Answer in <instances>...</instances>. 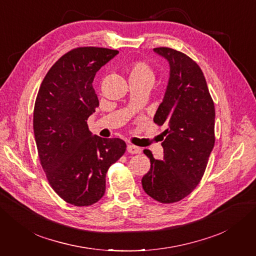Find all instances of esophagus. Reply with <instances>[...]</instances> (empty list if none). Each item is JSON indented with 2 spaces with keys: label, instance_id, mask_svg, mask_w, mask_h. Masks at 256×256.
I'll return each mask as SVG.
<instances>
[{
  "label": "esophagus",
  "instance_id": "esophagus-1",
  "mask_svg": "<svg viewBox=\"0 0 256 256\" xmlns=\"http://www.w3.org/2000/svg\"><path fill=\"white\" fill-rule=\"evenodd\" d=\"M127 150H128V152L134 154H140L142 152V148L138 146H136V145H128Z\"/></svg>",
  "mask_w": 256,
  "mask_h": 256
}]
</instances>
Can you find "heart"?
<instances>
[{"label":"heart","instance_id":"1","mask_svg":"<svg viewBox=\"0 0 256 256\" xmlns=\"http://www.w3.org/2000/svg\"><path fill=\"white\" fill-rule=\"evenodd\" d=\"M128 74L129 80L130 79H136V80H147V81H154V74L152 67L142 60L134 62L130 65L128 68Z\"/></svg>","mask_w":256,"mask_h":256}]
</instances>
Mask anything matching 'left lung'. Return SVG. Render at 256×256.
<instances>
[{
  "label": "left lung",
  "instance_id": "1",
  "mask_svg": "<svg viewBox=\"0 0 256 256\" xmlns=\"http://www.w3.org/2000/svg\"><path fill=\"white\" fill-rule=\"evenodd\" d=\"M170 66V76L162 102L154 116L166 125L164 160L150 150L144 154L150 168L142 178L144 191L160 203L186 198L202 180L214 145V106L200 66L186 54L171 48H154Z\"/></svg>",
  "mask_w": 256,
  "mask_h": 256
}]
</instances>
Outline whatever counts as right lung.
<instances>
[{
	"instance_id": "1",
	"label": "right lung",
	"mask_w": 256,
	"mask_h": 256,
	"mask_svg": "<svg viewBox=\"0 0 256 256\" xmlns=\"http://www.w3.org/2000/svg\"><path fill=\"white\" fill-rule=\"evenodd\" d=\"M118 50L81 47L64 54L40 85L34 108V136L49 184L67 203L90 206L106 191V174L126 150L120 138L92 136L88 118L99 100L96 72Z\"/></svg>"
}]
</instances>
